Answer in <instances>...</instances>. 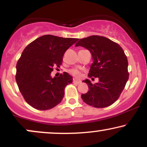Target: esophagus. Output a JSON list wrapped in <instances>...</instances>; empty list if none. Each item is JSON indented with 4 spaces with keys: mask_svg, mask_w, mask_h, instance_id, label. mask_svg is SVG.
<instances>
[{
    "mask_svg": "<svg viewBox=\"0 0 147 147\" xmlns=\"http://www.w3.org/2000/svg\"><path fill=\"white\" fill-rule=\"evenodd\" d=\"M81 82H82V81H81V80H78V79H73V83L74 84H80Z\"/></svg>",
    "mask_w": 147,
    "mask_h": 147,
    "instance_id": "1",
    "label": "esophagus"
}]
</instances>
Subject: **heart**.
Returning <instances> with one entry per match:
<instances>
[{"mask_svg": "<svg viewBox=\"0 0 147 147\" xmlns=\"http://www.w3.org/2000/svg\"><path fill=\"white\" fill-rule=\"evenodd\" d=\"M70 73L75 77H79L81 75V72L78 70H77V69H72V70H70Z\"/></svg>", "mask_w": 147, "mask_h": 147, "instance_id": "obj_1", "label": "heart"}]
</instances>
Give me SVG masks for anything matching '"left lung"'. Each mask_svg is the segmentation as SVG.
<instances>
[{"label":"left lung","mask_w":147,"mask_h":147,"mask_svg":"<svg viewBox=\"0 0 147 147\" xmlns=\"http://www.w3.org/2000/svg\"><path fill=\"white\" fill-rule=\"evenodd\" d=\"M75 46L84 47L90 51L93 63L88 76L99 79L95 84L88 79L83 81L88 84L89 90L82 94V99L95 108L111 106L119 98L129 79V63L124 50L109 38L97 35L82 38Z\"/></svg>","instance_id":"obj_1"}]
</instances>
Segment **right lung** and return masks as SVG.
<instances>
[{
    "label": "right lung",
    "instance_id": "obj_1",
    "mask_svg": "<svg viewBox=\"0 0 147 147\" xmlns=\"http://www.w3.org/2000/svg\"><path fill=\"white\" fill-rule=\"evenodd\" d=\"M79 40L44 35L30 43L16 64V81L20 92L30 106L38 110L52 109L61 102L64 88L72 77L64 72L51 77L54 66L62 64L65 52Z\"/></svg>",
    "mask_w": 147,
    "mask_h": 147
}]
</instances>
